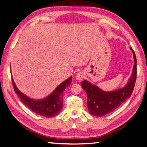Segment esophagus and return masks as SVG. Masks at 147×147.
Returning <instances> with one entry per match:
<instances>
[{
  "label": "esophagus",
  "mask_w": 147,
  "mask_h": 147,
  "mask_svg": "<svg viewBox=\"0 0 147 147\" xmlns=\"http://www.w3.org/2000/svg\"><path fill=\"white\" fill-rule=\"evenodd\" d=\"M84 77V74L83 72H80L76 75V78L78 80H82Z\"/></svg>",
  "instance_id": "obj_1"
}]
</instances>
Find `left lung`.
Listing matches in <instances>:
<instances>
[{
	"mask_svg": "<svg viewBox=\"0 0 147 147\" xmlns=\"http://www.w3.org/2000/svg\"><path fill=\"white\" fill-rule=\"evenodd\" d=\"M130 48L134 55V65L132 76L123 88L112 92H105L86 80L82 82V87L87 94L88 108L91 115L102 117L111 113L131 97L137 78V59L134 51L131 47Z\"/></svg>",
	"mask_w": 147,
	"mask_h": 147,
	"instance_id": "1",
	"label": "left lung"
}]
</instances>
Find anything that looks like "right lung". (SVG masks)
<instances>
[{
    "mask_svg": "<svg viewBox=\"0 0 147 147\" xmlns=\"http://www.w3.org/2000/svg\"><path fill=\"white\" fill-rule=\"evenodd\" d=\"M11 82L15 92L27 107L41 116L53 117L58 114L63 108V91L72 82V77L60 84L46 98L38 100L30 99L21 93L18 90L12 77Z\"/></svg>",
    "mask_w": 147,
    "mask_h": 147,
    "instance_id": "add662e5",
    "label": "right lung"
}]
</instances>
